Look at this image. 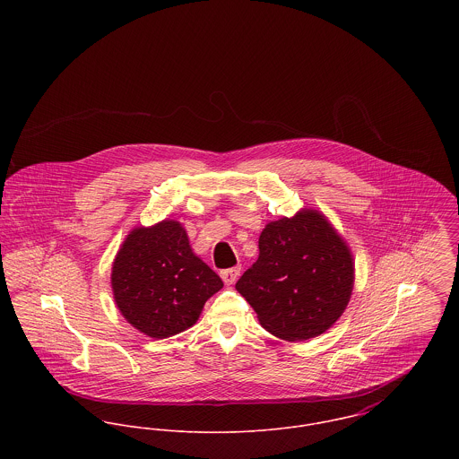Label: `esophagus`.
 <instances>
[{
  "mask_svg": "<svg viewBox=\"0 0 459 459\" xmlns=\"http://www.w3.org/2000/svg\"><path fill=\"white\" fill-rule=\"evenodd\" d=\"M240 275V266H231V268H226V270H221V277L226 284H233Z\"/></svg>",
  "mask_w": 459,
  "mask_h": 459,
  "instance_id": "1",
  "label": "esophagus"
}]
</instances>
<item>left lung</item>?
Listing matches in <instances>:
<instances>
[{
	"instance_id": "left-lung-1",
	"label": "left lung",
	"mask_w": 459,
	"mask_h": 459,
	"mask_svg": "<svg viewBox=\"0 0 459 459\" xmlns=\"http://www.w3.org/2000/svg\"><path fill=\"white\" fill-rule=\"evenodd\" d=\"M260 256L237 291L270 333L306 341L332 327L348 306L353 262L327 219L313 210L266 224Z\"/></svg>"
}]
</instances>
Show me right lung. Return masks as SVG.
Returning <instances> with one entry per match:
<instances>
[{
  "mask_svg": "<svg viewBox=\"0 0 459 459\" xmlns=\"http://www.w3.org/2000/svg\"><path fill=\"white\" fill-rule=\"evenodd\" d=\"M111 284L126 320L155 339L193 327L204 302L222 288L175 221L134 230L117 255Z\"/></svg>",
  "mask_w": 459,
  "mask_h": 459,
  "instance_id": "add662e5",
  "label": "right lung"
}]
</instances>
